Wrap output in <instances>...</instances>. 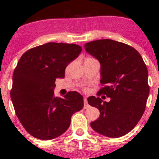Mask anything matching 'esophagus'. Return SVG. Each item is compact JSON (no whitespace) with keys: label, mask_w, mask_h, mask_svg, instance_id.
Wrapping results in <instances>:
<instances>
[{"label":"esophagus","mask_w":159,"mask_h":159,"mask_svg":"<svg viewBox=\"0 0 159 159\" xmlns=\"http://www.w3.org/2000/svg\"><path fill=\"white\" fill-rule=\"evenodd\" d=\"M88 107H89V104H88L87 98H84V108L87 109V108H88Z\"/></svg>","instance_id":"esophagus-1"}]
</instances>
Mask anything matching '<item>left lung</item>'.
Wrapping results in <instances>:
<instances>
[{
  "label": "left lung",
  "mask_w": 159,
  "mask_h": 159,
  "mask_svg": "<svg viewBox=\"0 0 159 159\" xmlns=\"http://www.w3.org/2000/svg\"><path fill=\"white\" fill-rule=\"evenodd\" d=\"M84 49L101 64L100 82L104 87L98 95L111 98L107 102L93 96L88 98V104L100 111L90 126L105 137H122L136 126L145 112L150 92L145 63L132 47L111 39L88 42Z\"/></svg>",
  "instance_id": "8db88e82"
}]
</instances>
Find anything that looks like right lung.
<instances>
[{
	"mask_svg": "<svg viewBox=\"0 0 159 159\" xmlns=\"http://www.w3.org/2000/svg\"><path fill=\"white\" fill-rule=\"evenodd\" d=\"M75 44L49 42L34 47L20 57L13 74L11 98L25 129L37 139L49 140L69 129L73 114L83 108V96L70 91L54 96L55 82L65 77L68 65L79 56Z\"/></svg>",
	"mask_w": 159,
	"mask_h": 159,
	"instance_id": "add662e5",
	"label": "right lung"
}]
</instances>
